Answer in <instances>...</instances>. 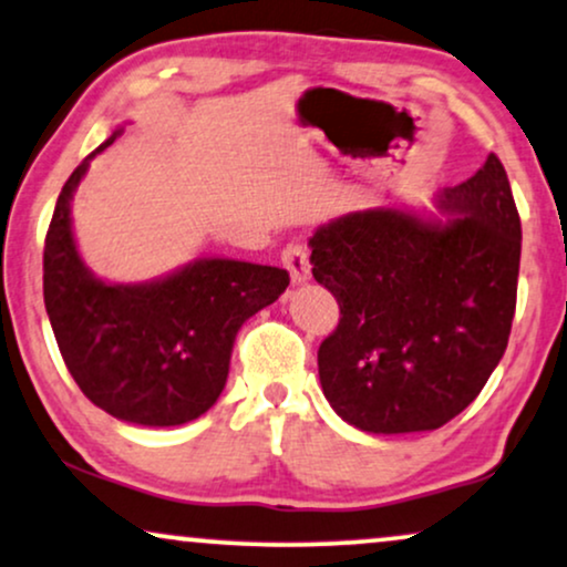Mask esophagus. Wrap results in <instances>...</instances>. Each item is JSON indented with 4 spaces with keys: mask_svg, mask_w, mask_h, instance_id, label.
<instances>
[{
    "mask_svg": "<svg viewBox=\"0 0 567 567\" xmlns=\"http://www.w3.org/2000/svg\"><path fill=\"white\" fill-rule=\"evenodd\" d=\"M281 262L289 270L291 284H305L310 278V255H307V249L299 241L286 244V249L281 251Z\"/></svg>",
    "mask_w": 567,
    "mask_h": 567,
    "instance_id": "34e87169",
    "label": "esophagus"
}]
</instances>
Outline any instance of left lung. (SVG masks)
I'll return each mask as SVG.
<instances>
[{"mask_svg":"<svg viewBox=\"0 0 567 567\" xmlns=\"http://www.w3.org/2000/svg\"><path fill=\"white\" fill-rule=\"evenodd\" d=\"M450 218L373 207L320 226L312 276L337 297L318 349L326 400L368 433L433 431L486 386L518 297L520 218L497 155L446 188Z\"/></svg>","mask_w":567,"mask_h":567,"instance_id":"1","label":"left lung"}]
</instances>
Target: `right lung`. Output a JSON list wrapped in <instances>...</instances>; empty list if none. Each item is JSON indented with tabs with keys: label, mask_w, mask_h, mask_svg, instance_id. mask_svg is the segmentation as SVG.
Masks as SVG:
<instances>
[{
	"label": "right lung",
	"mask_w": 567,
	"mask_h": 567,
	"mask_svg": "<svg viewBox=\"0 0 567 567\" xmlns=\"http://www.w3.org/2000/svg\"><path fill=\"white\" fill-rule=\"evenodd\" d=\"M91 152L62 186L44 241V305L60 354L96 408L136 425H181L205 415L228 379L244 320L276 302L289 272L202 257L150 284H107L83 265L70 199Z\"/></svg>",
	"instance_id": "obj_1"
}]
</instances>
